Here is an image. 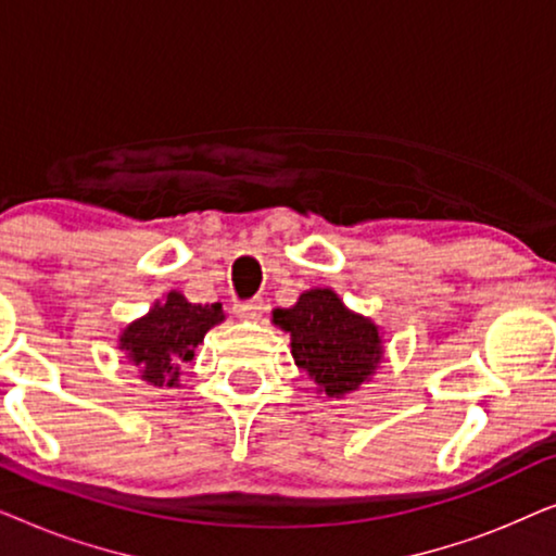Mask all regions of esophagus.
I'll return each instance as SVG.
<instances>
[{"instance_id": "esophagus-1", "label": "esophagus", "mask_w": 556, "mask_h": 556, "mask_svg": "<svg viewBox=\"0 0 556 556\" xmlns=\"http://www.w3.org/2000/svg\"><path fill=\"white\" fill-rule=\"evenodd\" d=\"M263 311H265L263 299L235 303V314H238V318H242V321H257V318L263 316Z\"/></svg>"}]
</instances>
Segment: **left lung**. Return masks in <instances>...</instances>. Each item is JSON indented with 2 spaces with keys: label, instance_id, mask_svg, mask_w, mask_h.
I'll use <instances>...</instances> for the list:
<instances>
[{
  "label": "left lung",
  "instance_id": "left-lung-1",
  "mask_svg": "<svg viewBox=\"0 0 556 556\" xmlns=\"http://www.w3.org/2000/svg\"><path fill=\"white\" fill-rule=\"evenodd\" d=\"M273 324L291 333L295 367L314 379L326 400H344L384 362L382 329L356 314L331 288H308L291 308H273Z\"/></svg>",
  "mask_w": 556,
  "mask_h": 556
}]
</instances>
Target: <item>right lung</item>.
<instances>
[{
    "label": "right lung",
    "mask_w": 556,
    "mask_h": 556,
    "mask_svg": "<svg viewBox=\"0 0 556 556\" xmlns=\"http://www.w3.org/2000/svg\"><path fill=\"white\" fill-rule=\"evenodd\" d=\"M225 321L223 303H189L181 291L154 301L149 314L121 329L118 349L134 364L143 382L179 387V375L197 356L212 326Z\"/></svg>",
    "instance_id": "1"
}]
</instances>
